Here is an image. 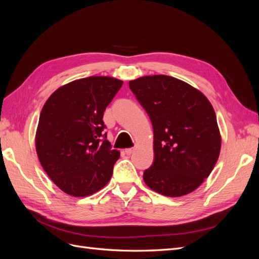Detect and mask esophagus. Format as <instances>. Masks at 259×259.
<instances>
[{"label": "esophagus", "instance_id": "1", "mask_svg": "<svg viewBox=\"0 0 259 259\" xmlns=\"http://www.w3.org/2000/svg\"><path fill=\"white\" fill-rule=\"evenodd\" d=\"M124 152L126 153L127 155H131L133 152H134V148H128V149H125Z\"/></svg>", "mask_w": 259, "mask_h": 259}]
</instances>
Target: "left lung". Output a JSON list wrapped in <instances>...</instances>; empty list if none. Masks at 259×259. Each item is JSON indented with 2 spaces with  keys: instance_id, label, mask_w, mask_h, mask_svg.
<instances>
[{
  "instance_id": "8db88e82",
  "label": "left lung",
  "mask_w": 259,
  "mask_h": 259,
  "mask_svg": "<svg viewBox=\"0 0 259 259\" xmlns=\"http://www.w3.org/2000/svg\"><path fill=\"white\" fill-rule=\"evenodd\" d=\"M128 84L153 127L154 161L144 173L146 185L170 198L194 191L221 153L213 106L198 89L169 75H146Z\"/></svg>"
}]
</instances>
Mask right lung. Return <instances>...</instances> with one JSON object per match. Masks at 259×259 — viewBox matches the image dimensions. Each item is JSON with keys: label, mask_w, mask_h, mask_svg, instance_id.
Wrapping results in <instances>:
<instances>
[{"label": "right lung", "mask_w": 259, "mask_h": 259, "mask_svg": "<svg viewBox=\"0 0 259 259\" xmlns=\"http://www.w3.org/2000/svg\"><path fill=\"white\" fill-rule=\"evenodd\" d=\"M122 84L111 76L84 77L60 86L44 104L35 133L36 154L65 193L88 197L110 180L120 151L101 138L103 116Z\"/></svg>", "instance_id": "obj_1"}]
</instances>
